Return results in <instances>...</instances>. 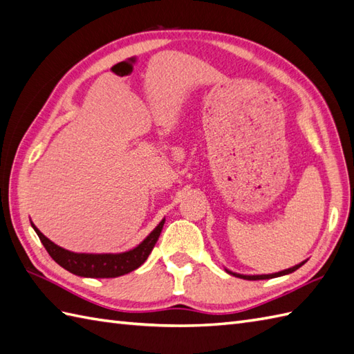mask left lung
<instances>
[{
  "label": "left lung",
  "mask_w": 354,
  "mask_h": 354,
  "mask_svg": "<svg viewBox=\"0 0 354 354\" xmlns=\"http://www.w3.org/2000/svg\"><path fill=\"white\" fill-rule=\"evenodd\" d=\"M305 264L300 263L295 267H290V269L287 270H282V272H278V273H272V274H240V273H234V272H230L227 270L230 274H232V277H237V278H242V279H248V281H258V279H270V278H278V277H283V274H288V273H292L295 270H297L299 267H301Z\"/></svg>",
  "instance_id": "left-lung-1"
}]
</instances>
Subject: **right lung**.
Instances as JSON below:
<instances>
[{"label": "right lung", "mask_w": 354, "mask_h": 354, "mask_svg": "<svg viewBox=\"0 0 354 354\" xmlns=\"http://www.w3.org/2000/svg\"><path fill=\"white\" fill-rule=\"evenodd\" d=\"M165 219H162L159 225L154 228L150 234L145 237L136 248L122 254H76L67 249L59 248L54 242H50L31 223L34 231L37 232L40 242L45 246L48 254L53 260L77 277L84 278H117L138 269L151 254L154 245L160 236Z\"/></svg>", "instance_id": "right-lung-1"}]
</instances>
